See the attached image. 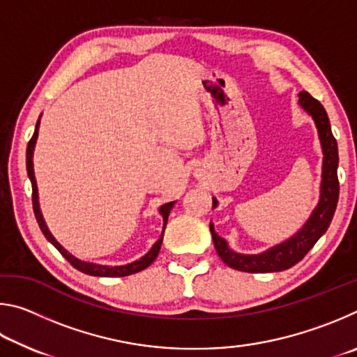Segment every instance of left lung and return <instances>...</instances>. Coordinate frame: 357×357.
<instances>
[{
    "label": "left lung",
    "instance_id": "1",
    "mask_svg": "<svg viewBox=\"0 0 357 357\" xmlns=\"http://www.w3.org/2000/svg\"><path fill=\"white\" fill-rule=\"evenodd\" d=\"M299 104L315 119L319 140H321L323 146L324 159L321 198H319L318 206L299 233H296L291 239L285 241L283 244L275 245L268 252L259 253V255H241V253L229 250L225 241L214 231L213 223H209L215 250L222 258V261L229 266V268L243 271V273H277V271H285L296 263H299L331 225V220L337 208L338 192H340L337 176V140L332 135L328 113H326L324 107L315 98H312L307 91H302L299 93ZM215 206L217 202L215 198H213V208Z\"/></svg>",
    "mask_w": 357,
    "mask_h": 357
}]
</instances>
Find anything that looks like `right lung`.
Masks as SVG:
<instances>
[{
    "mask_svg": "<svg viewBox=\"0 0 357 357\" xmlns=\"http://www.w3.org/2000/svg\"><path fill=\"white\" fill-rule=\"evenodd\" d=\"M39 123L40 119H38V124H36V129H34V134L31 137V140L28 143V148H26V172H28V176L31 179V185H33V211H34V215H36V220L39 223V228L42 229V233H44V236L50 241V243L56 247L58 252L61 253V255L68 259V261L74 266L75 269L80 271V273H84L88 275H96V277H126V275H130V274H135V273H140V271L146 269L148 266L154 261L159 255V250H160V245H162V241H164V231H165V225H167V220H168V214H170V211L173 208L174 202L172 203H167L162 206L159 211L162 217H164V231H162V236L159 238V241L153 245V249H151L146 255L142 257L138 261H134L130 264H126V266H100V264H94V263H84L82 259H77L75 257H72L70 253L64 249V247L59 245L56 243V239L52 236V233L48 231V228L44 222V217L40 214V209H39V202H38V185H36V178H34V170H33V151H34V144L36 140H38V132H39Z\"/></svg>",
    "mask_w": 357,
    "mask_h": 357,
    "instance_id": "right-lung-1",
    "label": "right lung"
}]
</instances>
